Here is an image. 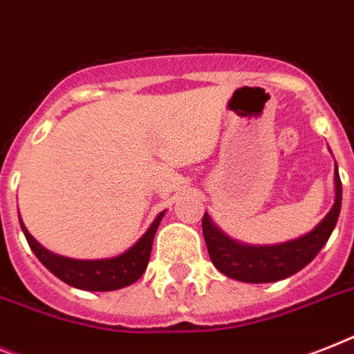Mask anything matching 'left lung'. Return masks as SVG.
<instances>
[{
	"label": "left lung",
	"instance_id": "8db88e82",
	"mask_svg": "<svg viewBox=\"0 0 354 354\" xmlns=\"http://www.w3.org/2000/svg\"><path fill=\"white\" fill-rule=\"evenodd\" d=\"M335 203L327 216L311 232L277 245H247L232 240L218 229L209 214H203L202 229L207 251L218 271L245 283H267L292 277L317 257L331 236L342 207V182L335 167Z\"/></svg>",
	"mask_w": 354,
	"mask_h": 354
}]
</instances>
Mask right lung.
<instances>
[{
  "instance_id": "obj_1",
  "label": "right lung",
  "mask_w": 354,
  "mask_h": 354,
  "mask_svg": "<svg viewBox=\"0 0 354 354\" xmlns=\"http://www.w3.org/2000/svg\"><path fill=\"white\" fill-rule=\"evenodd\" d=\"M163 214L165 211L154 218L147 232L131 249L118 257L103 258V260H74V258L54 254L34 240L25 223L21 222V218H19V225L37 260L41 261L54 277L83 291H116L140 280L145 272L149 258H151L152 240H154Z\"/></svg>"
}]
</instances>
